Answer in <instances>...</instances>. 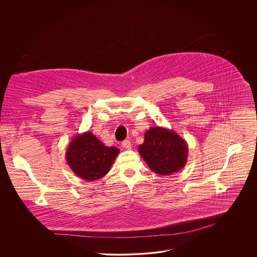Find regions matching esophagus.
I'll return each instance as SVG.
<instances>
[{"instance_id":"esophagus-1","label":"esophagus","mask_w":257,"mask_h":257,"mask_svg":"<svg viewBox=\"0 0 257 257\" xmlns=\"http://www.w3.org/2000/svg\"><path fill=\"white\" fill-rule=\"evenodd\" d=\"M122 147L125 148V149H131V142L130 141H124L122 142Z\"/></svg>"}]
</instances>
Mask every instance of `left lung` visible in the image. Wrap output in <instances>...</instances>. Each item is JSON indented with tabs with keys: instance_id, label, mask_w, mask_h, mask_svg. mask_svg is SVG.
Returning a JSON list of instances; mask_svg holds the SVG:
<instances>
[{
	"instance_id": "left-lung-1",
	"label": "left lung",
	"mask_w": 257,
	"mask_h": 257,
	"mask_svg": "<svg viewBox=\"0 0 257 257\" xmlns=\"http://www.w3.org/2000/svg\"><path fill=\"white\" fill-rule=\"evenodd\" d=\"M138 151L150 168L160 175H171L183 169L188 158V145L183 139L164 127H150Z\"/></svg>"
}]
</instances>
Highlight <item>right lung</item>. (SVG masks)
<instances>
[{"label": "right lung", "mask_w": 257, "mask_h": 257, "mask_svg": "<svg viewBox=\"0 0 257 257\" xmlns=\"http://www.w3.org/2000/svg\"><path fill=\"white\" fill-rule=\"evenodd\" d=\"M118 153V148L105 147L87 131L74 137L67 147L65 158L77 176L86 181H94L109 172Z\"/></svg>", "instance_id": "obj_1"}]
</instances>
